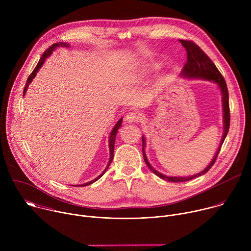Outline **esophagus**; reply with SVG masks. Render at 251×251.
<instances>
[{
	"label": "esophagus",
	"mask_w": 251,
	"mask_h": 251,
	"mask_svg": "<svg viewBox=\"0 0 251 251\" xmlns=\"http://www.w3.org/2000/svg\"><path fill=\"white\" fill-rule=\"evenodd\" d=\"M142 120V117L140 114L134 113V112H130L126 115V121L128 123H133V122H140Z\"/></svg>",
	"instance_id": "esophagus-1"
}]
</instances>
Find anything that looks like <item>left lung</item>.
I'll return each instance as SVG.
<instances>
[{"label": "left lung", "instance_id": "8db88e82", "mask_svg": "<svg viewBox=\"0 0 251 251\" xmlns=\"http://www.w3.org/2000/svg\"><path fill=\"white\" fill-rule=\"evenodd\" d=\"M182 46L186 49L187 50V55H188V60L182 70L181 76L184 78L188 79H202V80H208V81H213L214 83H217L222 95H223V112H224V133L223 137L220 143L219 149L217 153L214 154L213 158L211 159V162L208 164L206 168H204L203 171L193 175V176H166L157 170H155L150 162L147 159L146 152H145V147H146V138L143 136L142 137V142H143V147H142V152H143V158H144L145 163L149 167V169L159 177L163 178L165 181L172 182V183H177V182H187L190 180H193L195 177H198L201 175H204L214 164L217 160V157L221 151L223 143L228 133L229 129V124H230V113H229V103H228V90L227 86L226 83V80L222 74L217 68V66L214 65V63L211 61V59L201 50L200 47H198L195 43L191 41H180Z\"/></svg>", "mask_w": 251, "mask_h": 251}]
</instances>
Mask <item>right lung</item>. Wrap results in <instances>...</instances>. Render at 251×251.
Instances as JSON below:
<instances>
[{
	"instance_id": "1",
	"label": "right lung",
	"mask_w": 251,
	"mask_h": 251,
	"mask_svg": "<svg viewBox=\"0 0 251 251\" xmlns=\"http://www.w3.org/2000/svg\"><path fill=\"white\" fill-rule=\"evenodd\" d=\"M58 47H63V48H68L69 47V45L68 44H66V43H56V44H54V45H52L50 48H49L45 52H44V54L42 55V57H41V59H40V61H39V63L37 64V66H35V68L33 69V71L31 73V75L28 76V78H27V80H26V83H25V89H24V96H25V92H26V90H27V87H28V85L30 84V82L32 81V79L35 77V75H37V74H38V71L41 69V67L43 66V64L45 63V61H46V59L52 53V51L53 50H55V49L56 48H58ZM122 120H123V118H120L118 121H117V123L115 124V126L113 127V129H112V131H111V133H110V136H109V153H110V158H109V162H108V164H107V166H106V168L104 169V171L97 176V177H95L94 180H92V181H90V182H88V183H85V184H81V185H76L75 187H85V186H88V185H91L92 183H94V182H96L97 180H99V178L106 173V171L108 170V168H109V166H110V164H111V162H112V160H113V154H114V144H115V139H116V134H117V131H118V129L121 127V124H122Z\"/></svg>"
}]
</instances>
